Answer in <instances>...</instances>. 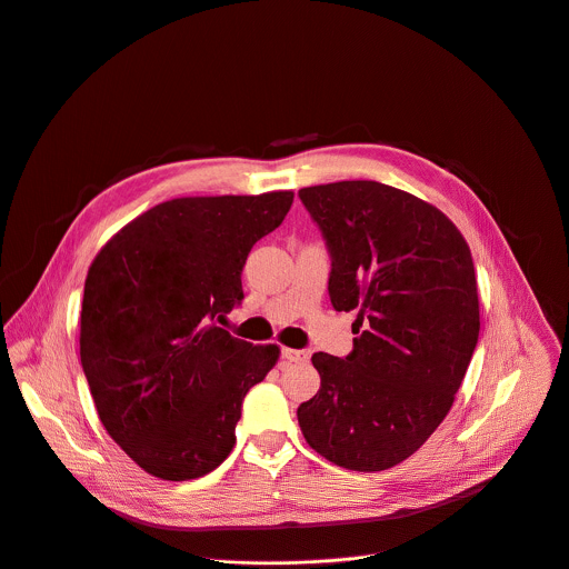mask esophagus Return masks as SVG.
<instances>
[{"label":"esophagus","instance_id":"obj_1","mask_svg":"<svg viewBox=\"0 0 569 569\" xmlns=\"http://www.w3.org/2000/svg\"><path fill=\"white\" fill-rule=\"evenodd\" d=\"M280 352H282V359L287 361V363H305L307 359H309V355H307V350H293V348H280Z\"/></svg>","mask_w":569,"mask_h":569}]
</instances>
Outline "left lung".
Here are the masks:
<instances>
[{
    "label": "left lung",
    "mask_w": 569,
    "mask_h": 569,
    "mask_svg": "<svg viewBox=\"0 0 569 569\" xmlns=\"http://www.w3.org/2000/svg\"><path fill=\"white\" fill-rule=\"evenodd\" d=\"M325 238L336 311L357 309L355 350L311 357L320 390L300 403L307 443L336 467L386 471L448 415L480 333L467 240L441 210L379 181L302 188Z\"/></svg>",
    "instance_id": "obj_1"
}]
</instances>
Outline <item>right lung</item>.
<instances>
[{
    "instance_id": "right-lung-1",
    "label": "right lung",
    "mask_w": 569,
    "mask_h": 569,
    "mask_svg": "<svg viewBox=\"0 0 569 569\" xmlns=\"http://www.w3.org/2000/svg\"><path fill=\"white\" fill-rule=\"evenodd\" d=\"M291 190L163 201L113 236L84 280L80 361L98 417L150 476L214 471L236 446L247 392L280 357L221 325L242 269Z\"/></svg>"
}]
</instances>
